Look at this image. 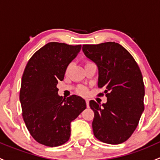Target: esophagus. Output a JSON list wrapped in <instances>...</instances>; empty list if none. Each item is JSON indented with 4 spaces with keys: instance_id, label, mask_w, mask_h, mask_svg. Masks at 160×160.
<instances>
[{
    "instance_id": "obj_1",
    "label": "esophagus",
    "mask_w": 160,
    "mask_h": 160,
    "mask_svg": "<svg viewBox=\"0 0 160 160\" xmlns=\"http://www.w3.org/2000/svg\"><path fill=\"white\" fill-rule=\"evenodd\" d=\"M86 104H87V107H89V100L86 99Z\"/></svg>"
}]
</instances>
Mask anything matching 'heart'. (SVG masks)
<instances>
[{"label": "heart", "mask_w": 160, "mask_h": 160, "mask_svg": "<svg viewBox=\"0 0 160 160\" xmlns=\"http://www.w3.org/2000/svg\"><path fill=\"white\" fill-rule=\"evenodd\" d=\"M80 93H83V94H86L87 90H80Z\"/></svg>", "instance_id": "heart-1"}]
</instances>
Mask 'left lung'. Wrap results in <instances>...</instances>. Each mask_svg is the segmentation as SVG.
I'll return each instance as SVG.
<instances>
[{
	"instance_id": "8db88e82",
	"label": "left lung",
	"mask_w": 160,
	"mask_h": 160,
	"mask_svg": "<svg viewBox=\"0 0 160 160\" xmlns=\"http://www.w3.org/2000/svg\"><path fill=\"white\" fill-rule=\"evenodd\" d=\"M85 56L98 69V88H105L107 102L90 101L94 112L93 135L108 144H120L132 135L144 111L142 75L132 55L114 42L83 45Z\"/></svg>"
}]
</instances>
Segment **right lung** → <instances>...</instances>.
Here are the masks:
<instances>
[{"instance_id":"right-lung-1","label":"right lung","mask_w":160,"mask_h":160,"mask_svg":"<svg viewBox=\"0 0 160 160\" xmlns=\"http://www.w3.org/2000/svg\"><path fill=\"white\" fill-rule=\"evenodd\" d=\"M80 49L81 45L49 42L35 52L25 67L20 90L22 116L31 135L40 144L54 147L67 142L71 122L86 108L81 97L63 99L56 87Z\"/></svg>"}]
</instances>
